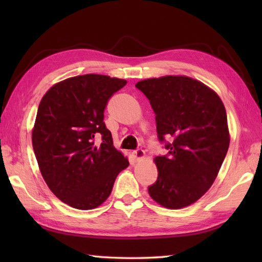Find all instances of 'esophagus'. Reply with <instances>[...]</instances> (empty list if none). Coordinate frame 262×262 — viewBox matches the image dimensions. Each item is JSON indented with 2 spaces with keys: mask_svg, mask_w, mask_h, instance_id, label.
<instances>
[{
  "mask_svg": "<svg viewBox=\"0 0 262 262\" xmlns=\"http://www.w3.org/2000/svg\"><path fill=\"white\" fill-rule=\"evenodd\" d=\"M133 156H134L136 161H142V159H143L145 156V152H144V150L137 149L134 152H133Z\"/></svg>",
  "mask_w": 262,
  "mask_h": 262,
  "instance_id": "obj_1",
  "label": "esophagus"
}]
</instances>
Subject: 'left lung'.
Here are the masks:
<instances>
[{"label": "left lung", "mask_w": 262, "mask_h": 262, "mask_svg": "<svg viewBox=\"0 0 262 262\" xmlns=\"http://www.w3.org/2000/svg\"><path fill=\"white\" fill-rule=\"evenodd\" d=\"M156 113L159 141L172 136L166 156L154 159L158 178L149 186L154 201L167 209L196 202L214 184L230 144L223 101L206 84L181 75L140 81Z\"/></svg>", "instance_id": "1"}]
</instances>
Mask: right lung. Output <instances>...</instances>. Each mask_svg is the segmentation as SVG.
Returning <instances> with one entry per match:
<instances>
[{
    "instance_id": "right-lung-1",
    "label": "right lung",
    "mask_w": 262,
    "mask_h": 262,
    "mask_svg": "<svg viewBox=\"0 0 262 262\" xmlns=\"http://www.w3.org/2000/svg\"><path fill=\"white\" fill-rule=\"evenodd\" d=\"M126 84L106 75H79L54 84L39 104L32 128L35 158L53 194L70 207H99L129 165L104 122L108 99ZM98 135L99 147L94 144Z\"/></svg>"
}]
</instances>
